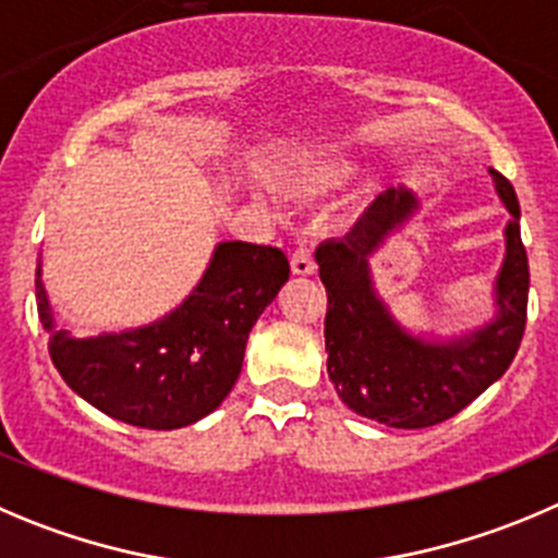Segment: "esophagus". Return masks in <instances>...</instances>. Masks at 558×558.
<instances>
[{"label": "esophagus", "instance_id": "obj_1", "mask_svg": "<svg viewBox=\"0 0 558 558\" xmlns=\"http://www.w3.org/2000/svg\"><path fill=\"white\" fill-rule=\"evenodd\" d=\"M290 270H293L295 276H313L315 274V257L313 252L306 248V245H299L293 252V257H290Z\"/></svg>", "mask_w": 558, "mask_h": 558}]
</instances>
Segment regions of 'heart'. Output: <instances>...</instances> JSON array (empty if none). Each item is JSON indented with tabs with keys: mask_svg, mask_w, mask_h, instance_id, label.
Here are the masks:
<instances>
[{
	"mask_svg": "<svg viewBox=\"0 0 558 558\" xmlns=\"http://www.w3.org/2000/svg\"><path fill=\"white\" fill-rule=\"evenodd\" d=\"M360 166L349 157H335V160L318 162V166L306 168L299 177L290 179V191L301 193V196H320V193H329L342 187L349 179L356 177Z\"/></svg>",
	"mask_w": 558,
	"mask_h": 558,
	"instance_id": "heart-1",
	"label": "heart"
}]
</instances>
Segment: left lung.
Returning <instances> with one entry per match:
<instances>
[{"label":"left lung","mask_w":558,"mask_h":558,"mask_svg":"<svg viewBox=\"0 0 558 558\" xmlns=\"http://www.w3.org/2000/svg\"><path fill=\"white\" fill-rule=\"evenodd\" d=\"M509 209L506 254L495 276V313L453 337L412 335L373 284V257L407 227L421 198L398 185L381 193L345 238L315 252L326 284V351L337 396L356 415L392 428H426L462 412L512 365L525 331L529 257L520 240V204L509 179L493 171Z\"/></svg>","instance_id":"8db88e82"}]
</instances>
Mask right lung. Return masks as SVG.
I'll use <instances>...</instances> for the list:
<instances>
[{
	"label": "right lung",
	"mask_w": 558,
	"mask_h": 558,
	"mask_svg": "<svg viewBox=\"0 0 558 558\" xmlns=\"http://www.w3.org/2000/svg\"><path fill=\"white\" fill-rule=\"evenodd\" d=\"M288 276L279 248L223 240L177 310L137 329L96 337L58 329L40 259L35 299L54 367L76 396L121 423L171 432L221 407L243 367L248 331Z\"/></svg>",
	"instance_id": "add662e5"
}]
</instances>
